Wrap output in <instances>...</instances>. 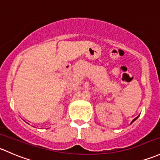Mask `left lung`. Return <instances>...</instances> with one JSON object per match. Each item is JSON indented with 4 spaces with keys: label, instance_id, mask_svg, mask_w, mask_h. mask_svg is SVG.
<instances>
[{
    "label": "left lung",
    "instance_id": "1",
    "mask_svg": "<svg viewBox=\"0 0 160 160\" xmlns=\"http://www.w3.org/2000/svg\"><path fill=\"white\" fill-rule=\"evenodd\" d=\"M137 118H138V117H137V118H135V119H134V120H132V122H133V121H134V120H137Z\"/></svg>",
    "mask_w": 160,
    "mask_h": 160
}]
</instances>
